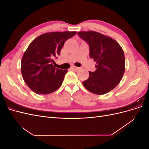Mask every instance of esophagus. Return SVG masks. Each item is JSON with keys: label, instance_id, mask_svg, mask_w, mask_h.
Returning <instances> with one entry per match:
<instances>
[{"label": "esophagus", "instance_id": "34e87169", "mask_svg": "<svg viewBox=\"0 0 149 149\" xmlns=\"http://www.w3.org/2000/svg\"><path fill=\"white\" fill-rule=\"evenodd\" d=\"M71 69L73 70V71H77V70H78L79 68L78 67H76V66H71Z\"/></svg>", "mask_w": 149, "mask_h": 149}]
</instances>
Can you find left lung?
Here are the masks:
<instances>
[{
    "label": "left lung",
    "instance_id": "8db88e82",
    "mask_svg": "<svg viewBox=\"0 0 149 149\" xmlns=\"http://www.w3.org/2000/svg\"><path fill=\"white\" fill-rule=\"evenodd\" d=\"M78 35L88 44L89 56L97 63L96 70L89 71V78L83 84L94 94H106L123 78L125 71L123 49L114 39L96 31H80Z\"/></svg>",
    "mask_w": 149,
    "mask_h": 149
}]
</instances>
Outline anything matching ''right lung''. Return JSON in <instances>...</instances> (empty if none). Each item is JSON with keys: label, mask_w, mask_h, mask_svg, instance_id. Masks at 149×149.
I'll return each mask as SVG.
<instances>
[{"label": "right lung", "mask_w": 149, "mask_h": 149, "mask_svg": "<svg viewBox=\"0 0 149 149\" xmlns=\"http://www.w3.org/2000/svg\"><path fill=\"white\" fill-rule=\"evenodd\" d=\"M76 31L49 32L33 40L26 49L21 61L24 81L33 92L47 94L60 87L68 70L56 68L55 58L68 39Z\"/></svg>", "instance_id": "obj_1"}]
</instances>
